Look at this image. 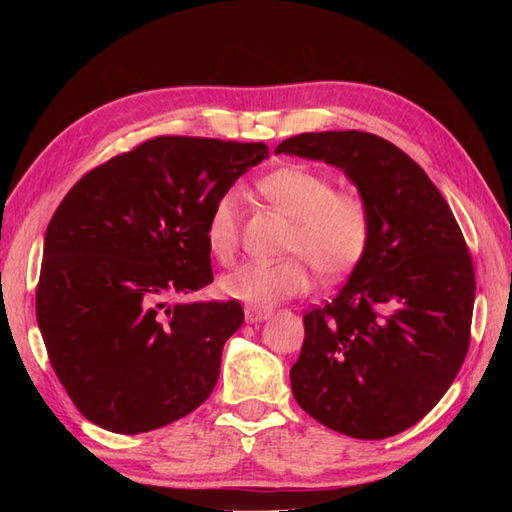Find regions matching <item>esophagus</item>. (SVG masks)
<instances>
[{
	"mask_svg": "<svg viewBox=\"0 0 512 512\" xmlns=\"http://www.w3.org/2000/svg\"><path fill=\"white\" fill-rule=\"evenodd\" d=\"M270 314H273V310L270 308H255V306H248L244 310V317L248 323H259V321H266L270 319Z\"/></svg>",
	"mask_w": 512,
	"mask_h": 512,
	"instance_id": "esophagus-1",
	"label": "esophagus"
}]
</instances>
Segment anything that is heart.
Listing matches in <instances>:
<instances>
[{"label":"heart","instance_id":"obj_1","mask_svg":"<svg viewBox=\"0 0 512 512\" xmlns=\"http://www.w3.org/2000/svg\"><path fill=\"white\" fill-rule=\"evenodd\" d=\"M264 198L292 220L281 262H244L220 277L226 297L255 308H270L299 297L312 286L310 266L325 279L341 277L361 262L372 235L365 200L352 191H334L323 173L288 165L259 182ZM204 239L211 253L226 262L239 239V198L233 189L217 195L206 217Z\"/></svg>","mask_w":512,"mask_h":512}]
</instances>
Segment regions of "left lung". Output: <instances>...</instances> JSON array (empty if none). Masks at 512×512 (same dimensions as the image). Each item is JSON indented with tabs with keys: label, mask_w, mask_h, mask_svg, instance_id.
Returning a JSON list of instances; mask_svg holds the SVG:
<instances>
[{
	"label": "left lung",
	"mask_w": 512,
	"mask_h": 512,
	"mask_svg": "<svg viewBox=\"0 0 512 512\" xmlns=\"http://www.w3.org/2000/svg\"><path fill=\"white\" fill-rule=\"evenodd\" d=\"M275 154L341 169L372 220L347 284L303 317L292 394L332 431L396 436L438 405L469 352L475 273L460 226L418 162L380 136L299 134Z\"/></svg>",
	"instance_id": "left-lung-1"
}]
</instances>
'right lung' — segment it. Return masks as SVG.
<instances>
[{
    "label": "right lung",
    "instance_id": "1",
    "mask_svg": "<svg viewBox=\"0 0 512 512\" xmlns=\"http://www.w3.org/2000/svg\"><path fill=\"white\" fill-rule=\"evenodd\" d=\"M264 158V143L158 136L85 173L54 211L37 323L54 374L94 424L134 436L211 396L244 310L167 299L211 284L206 217Z\"/></svg>",
    "mask_w": 512,
    "mask_h": 512
}]
</instances>
